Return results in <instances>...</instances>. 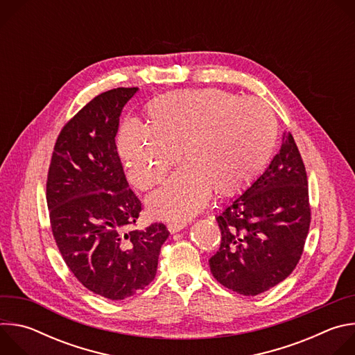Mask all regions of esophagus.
Instances as JSON below:
<instances>
[{
  "label": "esophagus",
  "mask_w": 355,
  "mask_h": 355,
  "mask_svg": "<svg viewBox=\"0 0 355 355\" xmlns=\"http://www.w3.org/2000/svg\"><path fill=\"white\" fill-rule=\"evenodd\" d=\"M187 226V222H173L167 225V229L170 233H178L180 230H182Z\"/></svg>",
  "instance_id": "34e87169"
}]
</instances>
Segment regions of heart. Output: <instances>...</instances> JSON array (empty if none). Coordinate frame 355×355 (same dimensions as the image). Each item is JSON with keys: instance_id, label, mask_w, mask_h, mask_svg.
Masks as SVG:
<instances>
[{"instance_id": "b5f03b06", "label": "heart", "mask_w": 355, "mask_h": 355, "mask_svg": "<svg viewBox=\"0 0 355 355\" xmlns=\"http://www.w3.org/2000/svg\"><path fill=\"white\" fill-rule=\"evenodd\" d=\"M146 125L130 119L118 135V155L129 181L146 189L178 162L185 166L147 198L151 216L187 220L211 192L230 196L268 162L278 137L274 111L256 98L219 88L177 89L151 99Z\"/></svg>"}]
</instances>
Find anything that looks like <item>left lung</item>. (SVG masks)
<instances>
[{
    "label": "left lung",
    "instance_id": "left-lung-1",
    "mask_svg": "<svg viewBox=\"0 0 355 355\" xmlns=\"http://www.w3.org/2000/svg\"><path fill=\"white\" fill-rule=\"evenodd\" d=\"M216 220L222 241L209 267L227 289L256 296L295 270L309 232L311 205L305 164L289 132L266 171Z\"/></svg>",
    "mask_w": 355,
    "mask_h": 355
}]
</instances>
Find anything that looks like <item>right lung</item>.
I'll return each instance as SVG.
<instances>
[{"instance_id":"obj_1","label":"right lung","mask_w":355,"mask_h":355,"mask_svg":"<svg viewBox=\"0 0 355 355\" xmlns=\"http://www.w3.org/2000/svg\"><path fill=\"white\" fill-rule=\"evenodd\" d=\"M137 89L99 94L64 125L46 182L50 225L64 263L87 289L111 300L129 297L155 279L170 234L163 223L128 232L141 202L129 188L115 136Z\"/></svg>"}]
</instances>
